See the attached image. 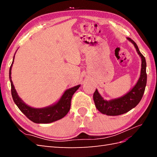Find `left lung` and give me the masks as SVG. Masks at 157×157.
I'll return each instance as SVG.
<instances>
[{"mask_svg":"<svg viewBox=\"0 0 157 157\" xmlns=\"http://www.w3.org/2000/svg\"><path fill=\"white\" fill-rule=\"evenodd\" d=\"M127 39L134 44L138 54L141 57L142 65L140 76L137 83L132 89L130 90L125 95L117 98L106 101L99 94L98 90L96 89V91L93 95V99H94L96 107L102 114L106 115H119L129 111L130 110H132L138 105L140 101H141L145 90L146 81H147L145 57L140 52V50L136 42L129 38H127Z\"/></svg>","mask_w":157,"mask_h":157,"instance_id":"1","label":"left lung"}]
</instances>
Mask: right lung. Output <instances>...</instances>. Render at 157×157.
<instances>
[{"label": "right lung", "mask_w": 157, "mask_h": 157, "mask_svg": "<svg viewBox=\"0 0 157 157\" xmlns=\"http://www.w3.org/2000/svg\"><path fill=\"white\" fill-rule=\"evenodd\" d=\"M15 55L13 56L12 64L9 69V79L11 86V94L13 101L17 106L23 114L36 123H50L62 119L67 114L70 107H71V101L73 94L76 92L80 85H78L74 87L66 90L65 92L58 102L55 104L46 106L44 108H34L29 106L20 98L17 94L15 86L13 84L11 79V68L14 61Z\"/></svg>", "instance_id": "obj_1"}]
</instances>
